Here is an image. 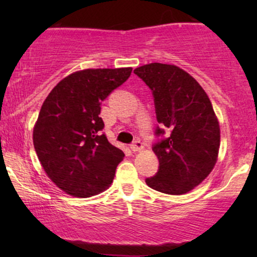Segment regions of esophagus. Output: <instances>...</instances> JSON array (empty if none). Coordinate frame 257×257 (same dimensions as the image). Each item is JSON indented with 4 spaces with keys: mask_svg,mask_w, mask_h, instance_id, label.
<instances>
[{
    "mask_svg": "<svg viewBox=\"0 0 257 257\" xmlns=\"http://www.w3.org/2000/svg\"><path fill=\"white\" fill-rule=\"evenodd\" d=\"M131 149H132V151H134V152L141 151V150H144V144L141 143L140 140H137L134 144H133V145H131Z\"/></svg>",
    "mask_w": 257,
    "mask_h": 257,
    "instance_id": "obj_1",
    "label": "esophagus"
}]
</instances>
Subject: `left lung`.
I'll return each mask as SVG.
<instances>
[{
    "instance_id": "1",
    "label": "left lung",
    "mask_w": 257,
    "mask_h": 257,
    "mask_svg": "<svg viewBox=\"0 0 257 257\" xmlns=\"http://www.w3.org/2000/svg\"><path fill=\"white\" fill-rule=\"evenodd\" d=\"M134 73L152 90L158 123L170 132L153 146L159 169L146 184L174 196L190 192L211 173L219 156L220 124L210 99L190 73L175 65L146 64Z\"/></svg>"
}]
</instances>
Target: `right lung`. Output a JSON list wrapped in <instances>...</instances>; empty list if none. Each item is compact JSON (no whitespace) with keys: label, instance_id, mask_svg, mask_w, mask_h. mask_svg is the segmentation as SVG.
<instances>
[{"label":"right lung","instance_id":"right-lung-1","mask_svg":"<svg viewBox=\"0 0 257 257\" xmlns=\"http://www.w3.org/2000/svg\"><path fill=\"white\" fill-rule=\"evenodd\" d=\"M132 67L85 69L61 79L43 101L34 146L47 176L78 198L104 192L124 153L108 143L100 104L129 78Z\"/></svg>","mask_w":257,"mask_h":257}]
</instances>
